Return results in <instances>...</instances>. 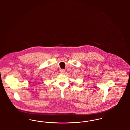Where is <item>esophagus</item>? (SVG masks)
Listing matches in <instances>:
<instances>
[{
    "mask_svg": "<svg viewBox=\"0 0 130 130\" xmlns=\"http://www.w3.org/2000/svg\"><path fill=\"white\" fill-rule=\"evenodd\" d=\"M65 70H64V69H60V73L62 74H64V73H65Z\"/></svg>",
    "mask_w": 130,
    "mask_h": 130,
    "instance_id": "1",
    "label": "esophagus"
}]
</instances>
